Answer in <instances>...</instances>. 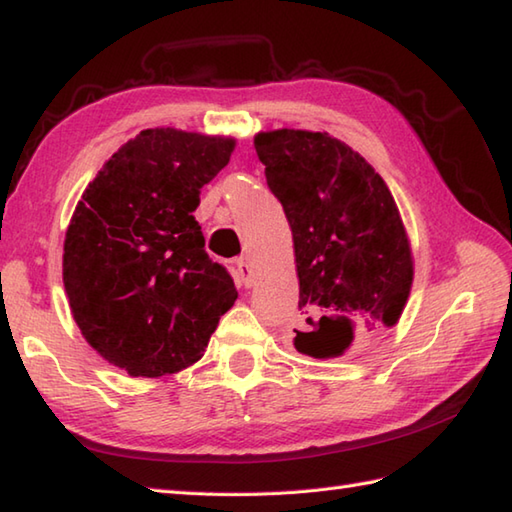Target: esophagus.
Instances as JSON below:
<instances>
[{
  "label": "esophagus",
  "mask_w": 512,
  "mask_h": 512,
  "mask_svg": "<svg viewBox=\"0 0 512 512\" xmlns=\"http://www.w3.org/2000/svg\"><path fill=\"white\" fill-rule=\"evenodd\" d=\"M237 275H239V279H242L244 286H253L255 273H253V266L248 264L246 257H239L237 259Z\"/></svg>",
  "instance_id": "34e87169"
}]
</instances>
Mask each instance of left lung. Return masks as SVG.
Instances as JSON below:
<instances>
[{
  "mask_svg": "<svg viewBox=\"0 0 512 512\" xmlns=\"http://www.w3.org/2000/svg\"><path fill=\"white\" fill-rule=\"evenodd\" d=\"M255 149L295 242V347L334 358L376 345L398 323L413 281L409 239L385 180L325 132H262Z\"/></svg>",
  "mask_w": 512,
  "mask_h": 512,
  "instance_id": "8db88e82",
  "label": "left lung"
}]
</instances>
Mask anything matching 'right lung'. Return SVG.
<instances>
[{
  "mask_svg": "<svg viewBox=\"0 0 512 512\" xmlns=\"http://www.w3.org/2000/svg\"><path fill=\"white\" fill-rule=\"evenodd\" d=\"M235 147L180 129H145L116 151L76 204L63 244V286L76 325L129 376L200 361L237 299L204 250L193 211Z\"/></svg>",
  "mask_w": 512,
  "mask_h": 512,
  "instance_id": "right-lung-1",
  "label": "right lung"
}]
</instances>
